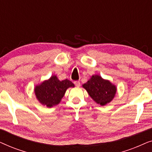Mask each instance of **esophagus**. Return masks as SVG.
<instances>
[{
    "label": "esophagus",
    "mask_w": 152,
    "mask_h": 152,
    "mask_svg": "<svg viewBox=\"0 0 152 152\" xmlns=\"http://www.w3.org/2000/svg\"><path fill=\"white\" fill-rule=\"evenodd\" d=\"M74 84L76 86H80V81H75Z\"/></svg>",
    "instance_id": "1"
}]
</instances>
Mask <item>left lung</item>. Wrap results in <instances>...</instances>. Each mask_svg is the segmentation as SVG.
<instances>
[{"mask_svg":"<svg viewBox=\"0 0 152 152\" xmlns=\"http://www.w3.org/2000/svg\"><path fill=\"white\" fill-rule=\"evenodd\" d=\"M89 95L95 102L102 106L107 104L115 96L116 87L109 81L99 75H93L90 80L83 85Z\"/></svg>","mask_w":152,"mask_h":152,"instance_id":"left-lung-1","label":"left lung"}]
</instances>
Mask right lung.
<instances>
[{
	"label": "right lung",
	"instance_id": "right-lung-1",
	"mask_svg": "<svg viewBox=\"0 0 152 152\" xmlns=\"http://www.w3.org/2000/svg\"><path fill=\"white\" fill-rule=\"evenodd\" d=\"M74 86L70 80L59 81L57 76L53 75L48 80L35 87L34 93L42 104L52 107L60 102L68 88Z\"/></svg>",
	"mask_w": 152,
	"mask_h": 152
}]
</instances>
